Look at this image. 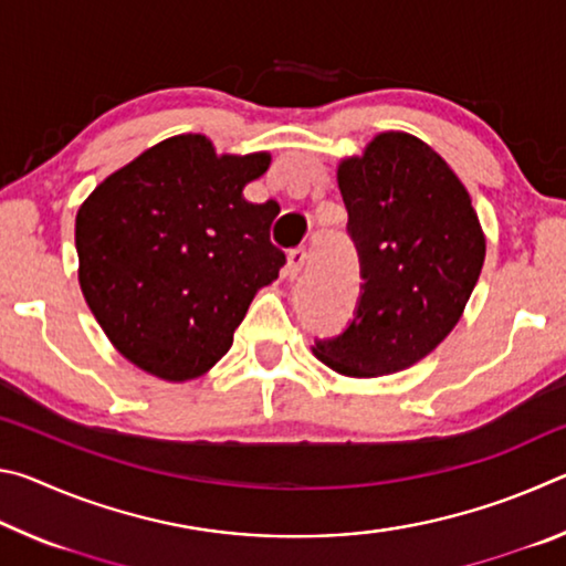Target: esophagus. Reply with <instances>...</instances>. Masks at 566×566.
<instances>
[{"label": "esophagus", "mask_w": 566, "mask_h": 566, "mask_svg": "<svg viewBox=\"0 0 566 566\" xmlns=\"http://www.w3.org/2000/svg\"><path fill=\"white\" fill-rule=\"evenodd\" d=\"M304 260H306L304 247H296V249H292L290 256H286L284 276H290V280H296V276H300V274H302V270H304Z\"/></svg>", "instance_id": "1"}]
</instances>
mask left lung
Listing matches in <instances>:
<instances>
[{
    "label": "left lung",
    "mask_w": 566,
    "mask_h": 566,
    "mask_svg": "<svg viewBox=\"0 0 566 566\" xmlns=\"http://www.w3.org/2000/svg\"><path fill=\"white\" fill-rule=\"evenodd\" d=\"M337 181L361 264L357 314L312 352L344 377H385L424 359L457 327L486 242L452 167L407 132H381Z\"/></svg>",
    "instance_id": "1"
}]
</instances>
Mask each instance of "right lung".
Masks as SVG:
<instances>
[{"label":"right lung","instance_id":"1","mask_svg":"<svg viewBox=\"0 0 566 566\" xmlns=\"http://www.w3.org/2000/svg\"><path fill=\"white\" fill-rule=\"evenodd\" d=\"M270 161L266 151L217 155L205 134H177L82 202V294L134 367L165 381L202 377L232 347L254 294L280 276L284 252L270 242L280 205L244 199Z\"/></svg>","mask_w":566,"mask_h":566}]
</instances>
